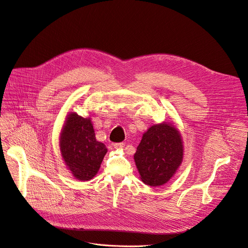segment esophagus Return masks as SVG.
Returning <instances> with one entry per match:
<instances>
[{
    "mask_svg": "<svg viewBox=\"0 0 248 248\" xmlns=\"http://www.w3.org/2000/svg\"><path fill=\"white\" fill-rule=\"evenodd\" d=\"M115 148H117V150H123V148L125 147V143L124 142H118V143H114L113 144Z\"/></svg>",
    "mask_w": 248,
    "mask_h": 248,
    "instance_id": "34e87169",
    "label": "esophagus"
}]
</instances>
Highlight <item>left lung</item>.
<instances>
[{
  "label": "left lung",
  "mask_w": 248,
  "mask_h": 248,
  "mask_svg": "<svg viewBox=\"0 0 248 248\" xmlns=\"http://www.w3.org/2000/svg\"><path fill=\"white\" fill-rule=\"evenodd\" d=\"M184 145L180 132L163 122L148 128L134 155L141 181L151 186L166 184L183 161Z\"/></svg>",
  "instance_id": "8db88e82"
}]
</instances>
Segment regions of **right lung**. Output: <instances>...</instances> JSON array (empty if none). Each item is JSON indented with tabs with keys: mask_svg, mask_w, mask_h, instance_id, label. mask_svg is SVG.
Listing matches in <instances>:
<instances>
[{
	"mask_svg": "<svg viewBox=\"0 0 248 248\" xmlns=\"http://www.w3.org/2000/svg\"><path fill=\"white\" fill-rule=\"evenodd\" d=\"M60 148L65 165L80 181L93 179L108 153L105 143L96 140L91 118L70 112L62 127Z\"/></svg>",
	"mask_w": 248,
	"mask_h": 248,
	"instance_id": "right-lung-1",
	"label": "right lung"
}]
</instances>
